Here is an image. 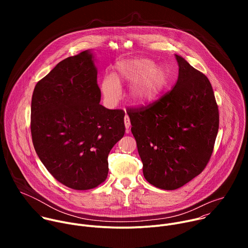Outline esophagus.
<instances>
[{"label":"esophagus","mask_w":248,"mask_h":248,"mask_svg":"<svg viewBox=\"0 0 248 248\" xmlns=\"http://www.w3.org/2000/svg\"><path fill=\"white\" fill-rule=\"evenodd\" d=\"M124 126L126 129H128L130 126V121H129V118L127 115H125V117H124Z\"/></svg>","instance_id":"1"}]
</instances>
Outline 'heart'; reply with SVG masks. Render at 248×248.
I'll use <instances>...</instances> for the list:
<instances>
[{"label": "heart", "mask_w": 248, "mask_h": 248, "mask_svg": "<svg viewBox=\"0 0 248 248\" xmlns=\"http://www.w3.org/2000/svg\"><path fill=\"white\" fill-rule=\"evenodd\" d=\"M120 82L130 85L129 97L136 105H149L155 102L165 91L169 75L164 65L156 64L153 60L133 58L117 62L115 75H105L100 90L106 103L117 104L122 97Z\"/></svg>", "instance_id": "heart-1"}]
</instances>
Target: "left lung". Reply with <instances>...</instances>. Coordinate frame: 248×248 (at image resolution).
<instances>
[{
    "label": "left lung",
    "mask_w": 248,
    "mask_h": 248,
    "mask_svg": "<svg viewBox=\"0 0 248 248\" xmlns=\"http://www.w3.org/2000/svg\"><path fill=\"white\" fill-rule=\"evenodd\" d=\"M172 90L147 108L127 113L143 174L154 186L180 188L206 167L219 129V110L209 79L182 56Z\"/></svg>",
    "instance_id": "obj_1"
}]
</instances>
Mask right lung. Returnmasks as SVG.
<instances>
[{
	"instance_id": "1",
	"label": "right lung",
	"mask_w": 248,
	"mask_h": 248,
	"mask_svg": "<svg viewBox=\"0 0 248 248\" xmlns=\"http://www.w3.org/2000/svg\"><path fill=\"white\" fill-rule=\"evenodd\" d=\"M92 50L60 62L34 88L32 142L39 159L63 186L87 190L108 175V156L124 134V113L100 105Z\"/></svg>"
}]
</instances>
